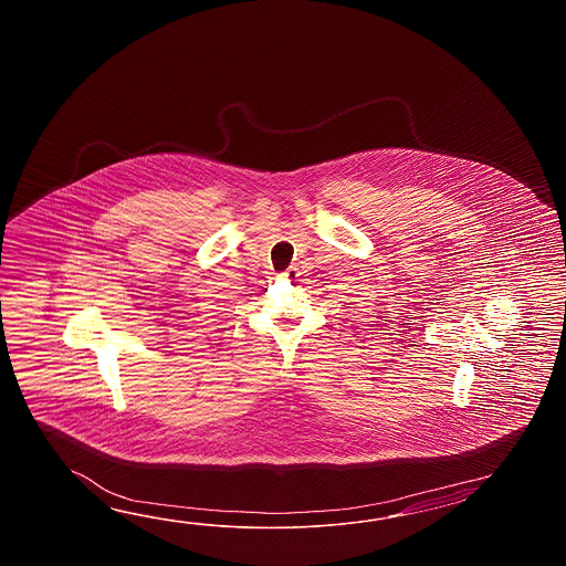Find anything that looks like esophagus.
I'll use <instances>...</instances> for the list:
<instances>
[{
    "instance_id": "1",
    "label": "esophagus",
    "mask_w": 566,
    "mask_h": 566,
    "mask_svg": "<svg viewBox=\"0 0 566 566\" xmlns=\"http://www.w3.org/2000/svg\"><path fill=\"white\" fill-rule=\"evenodd\" d=\"M281 277L291 279V281H293V279L300 277V271H297V266H289L287 271L281 273Z\"/></svg>"
}]
</instances>
